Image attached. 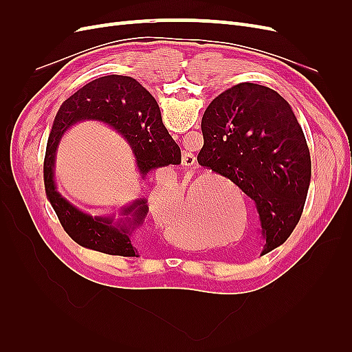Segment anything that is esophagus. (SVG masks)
<instances>
[{
    "instance_id": "esophagus-1",
    "label": "esophagus",
    "mask_w": 352,
    "mask_h": 352,
    "mask_svg": "<svg viewBox=\"0 0 352 352\" xmlns=\"http://www.w3.org/2000/svg\"><path fill=\"white\" fill-rule=\"evenodd\" d=\"M195 163H197V157L192 153L184 151V154H182V164L185 167H192V166H195Z\"/></svg>"
}]
</instances>
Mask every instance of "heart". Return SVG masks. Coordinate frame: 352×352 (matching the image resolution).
<instances>
[{
	"mask_svg": "<svg viewBox=\"0 0 352 352\" xmlns=\"http://www.w3.org/2000/svg\"><path fill=\"white\" fill-rule=\"evenodd\" d=\"M210 184L211 182L208 179H204L201 180V182H198L197 185L198 190L194 197V204H192V208L195 210L192 212H189V214H186V219H185L186 226L195 228L202 233H206V235H211V233H217V230H220L219 225H220V198L221 197H220V190L212 188ZM194 185L195 182H185L184 190H182V198L179 199V202L173 208L167 210L164 214L160 217V221H162V225L164 228L172 229V230H177L179 228H182L186 199L190 194H192ZM153 197L155 198L162 197V189L155 188ZM198 199H201V201L197 206L196 201ZM195 205L197 208L195 207Z\"/></svg>",
	"mask_w": 352,
	"mask_h": 352,
	"instance_id": "1",
	"label": "heart"
}]
</instances>
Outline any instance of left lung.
Masks as SVG:
<instances>
[{"instance_id": "left-lung-1", "label": "left lung", "mask_w": 352, "mask_h": 352, "mask_svg": "<svg viewBox=\"0 0 352 352\" xmlns=\"http://www.w3.org/2000/svg\"><path fill=\"white\" fill-rule=\"evenodd\" d=\"M201 129L198 163L255 202L261 255L278 248L301 219L311 180L310 150L291 105L263 85L238 83L210 102Z\"/></svg>"}]
</instances>
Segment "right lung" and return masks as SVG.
Wrapping results in <instances>:
<instances>
[{"instance_id":"right-lung-1","label":"right lung","mask_w":352,"mask_h":352,"mask_svg":"<svg viewBox=\"0 0 352 352\" xmlns=\"http://www.w3.org/2000/svg\"><path fill=\"white\" fill-rule=\"evenodd\" d=\"M82 120H100L119 132L132 146L142 177L153 168L180 164V148L163 124L153 95L133 78L119 74L85 85L61 104L52 123L44 162V182L47 198L63 229L83 248L122 257H140L136 229L148 212L144 198L122 210L124 219L114 220L109 216L87 214L57 192L54 163L58 141L70 126Z\"/></svg>"}]
</instances>
